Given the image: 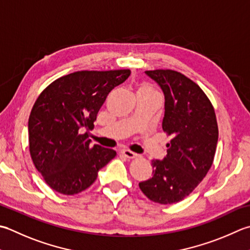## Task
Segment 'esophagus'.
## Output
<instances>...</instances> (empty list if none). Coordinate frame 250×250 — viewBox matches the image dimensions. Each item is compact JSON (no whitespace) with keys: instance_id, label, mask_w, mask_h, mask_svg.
Wrapping results in <instances>:
<instances>
[{"instance_id":"obj_1","label":"esophagus","mask_w":250,"mask_h":250,"mask_svg":"<svg viewBox=\"0 0 250 250\" xmlns=\"http://www.w3.org/2000/svg\"><path fill=\"white\" fill-rule=\"evenodd\" d=\"M121 153L124 154V155L125 156V157H128V158H135V157H138V154L134 153V151L130 150V149H122Z\"/></svg>"}]
</instances>
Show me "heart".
I'll use <instances>...</instances> for the list:
<instances>
[{
  "label": "heart",
  "mask_w": 250,
  "mask_h": 250,
  "mask_svg": "<svg viewBox=\"0 0 250 250\" xmlns=\"http://www.w3.org/2000/svg\"><path fill=\"white\" fill-rule=\"evenodd\" d=\"M144 87H147V89H149V90H153V91H155V90L153 89V87H151V86H149V85H145Z\"/></svg>",
  "instance_id": "heart-1"
}]
</instances>
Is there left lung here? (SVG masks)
<instances>
[{
    "instance_id": "obj_1",
    "label": "left lung",
    "mask_w": 250,
    "mask_h": 250,
    "mask_svg": "<svg viewBox=\"0 0 250 250\" xmlns=\"http://www.w3.org/2000/svg\"><path fill=\"white\" fill-rule=\"evenodd\" d=\"M165 95L163 130L171 136L167 156L153 160V177L139 183L145 196L168 205L184 199L206 177L218 143V124L211 102L200 87L171 69L145 71Z\"/></svg>"
}]
</instances>
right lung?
<instances>
[{"label": "right lung", "instance_id": "obj_1", "mask_svg": "<svg viewBox=\"0 0 250 250\" xmlns=\"http://www.w3.org/2000/svg\"><path fill=\"white\" fill-rule=\"evenodd\" d=\"M129 69L82 70L58 78L43 90L28 122L29 150L46 184L63 195L90 188L100 169L116 151L91 145L89 133L97 112L115 86L128 79Z\"/></svg>", "mask_w": 250, "mask_h": 250}]
</instances>
